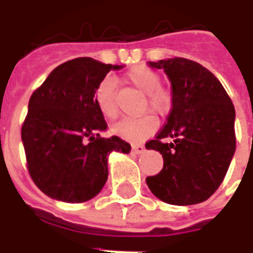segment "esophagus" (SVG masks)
Returning <instances> with one entry per match:
<instances>
[{"label":"esophagus","mask_w":253,"mask_h":253,"mask_svg":"<svg viewBox=\"0 0 253 253\" xmlns=\"http://www.w3.org/2000/svg\"><path fill=\"white\" fill-rule=\"evenodd\" d=\"M131 152L135 154H142L145 152V146L141 145V143H137V145H132Z\"/></svg>","instance_id":"34e87169"}]
</instances>
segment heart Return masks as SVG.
Segmentation results:
<instances>
[{
	"label": "heart",
	"mask_w": 253,
	"mask_h": 253,
	"mask_svg": "<svg viewBox=\"0 0 253 253\" xmlns=\"http://www.w3.org/2000/svg\"><path fill=\"white\" fill-rule=\"evenodd\" d=\"M127 80L138 90L146 93V101L150 110L156 114H165L172 104V94L168 89L160 86L159 73L146 66H135L127 72ZM94 104L107 121L118 116L116 104V80L107 76L96 86L93 94ZM157 122L153 116L143 115L134 119H123L112 127V134L130 142H139L150 137L157 130Z\"/></svg>",
	"instance_id": "1"
}]
</instances>
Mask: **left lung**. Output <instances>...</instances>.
I'll list each match as a JSON object with an SVG mask.
<instances>
[{
  "label": "left lung",
  "mask_w": 253,
  "mask_h": 253,
  "mask_svg": "<svg viewBox=\"0 0 253 253\" xmlns=\"http://www.w3.org/2000/svg\"><path fill=\"white\" fill-rule=\"evenodd\" d=\"M161 69L172 88V110L161 131L146 143L163 154L164 167L146 184L165 203L196 205L217 191L236 150L232 100L206 67L186 58L148 62ZM169 137L172 142L165 144Z\"/></svg>",
  "instance_id": "8db88e82"
}]
</instances>
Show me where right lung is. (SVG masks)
Here are the masks:
<instances>
[{"mask_svg":"<svg viewBox=\"0 0 253 253\" xmlns=\"http://www.w3.org/2000/svg\"><path fill=\"white\" fill-rule=\"evenodd\" d=\"M122 67L76 58L55 67L31 96L21 139L31 177L47 196L67 203L92 199L107 181L108 156L130 153L119 137H100L107 123L93 100L107 73Z\"/></svg>","mask_w":253,"mask_h":253,"instance_id":"obj_1","label":"right lung"}]
</instances>
